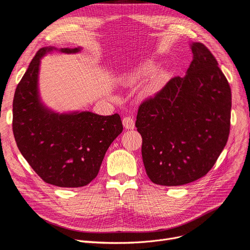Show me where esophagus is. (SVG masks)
Instances as JSON below:
<instances>
[{
  "instance_id": "1",
  "label": "esophagus",
  "mask_w": 250,
  "mask_h": 250,
  "mask_svg": "<svg viewBox=\"0 0 250 250\" xmlns=\"http://www.w3.org/2000/svg\"><path fill=\"white\" fill-rule=\"evenodd\" d=\"M124 126L127 129H134L135 128V120L132 116H125L123 120Z\"/></svg>"
}]
</instances>
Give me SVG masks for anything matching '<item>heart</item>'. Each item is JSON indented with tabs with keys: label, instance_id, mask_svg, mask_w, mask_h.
I'll return each mask as SVG.
<instances>
[{
	"label": "heart",
	"instance_id": "obj_1",
	"mask_svg": "<svg viewBox=\"0 0 250 250\" xmlns=\"http://www.w3.org/2000/svg\"><path fill=\"white\" fill-rule=\"evenodd\" d=\"M155 71H156V68L153 64L147 63L145 65H143V67H141L139 70H137L133 73H128V74L125 75L124 80H125V82H126L128 84H133L142 78L152 76L155 73Z\"/></svg>",
	"mask_w": 250,
	"mask_h": 250
}]
</instances>
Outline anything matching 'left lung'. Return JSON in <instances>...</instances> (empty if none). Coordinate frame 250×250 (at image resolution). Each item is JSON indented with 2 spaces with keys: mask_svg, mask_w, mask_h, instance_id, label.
<instances>
[{
  "mask_svg": "<svg viewBox=\"0 0 250 250\" xmlns=\"http://www.w3.org/2000/svg\"><path fill=\"white\" fill-rule=\"evenodd\" d=\"M185 77H174L139 106L146 173L159 186L177 187L205 176L226 146L231 88L208 48L191 44Z\"/></svg>",
  "mask_w": 250,
  "mask_h": 250,
  "instance_id": "obj_1",
  "label": "left lung"
}]
</instances>
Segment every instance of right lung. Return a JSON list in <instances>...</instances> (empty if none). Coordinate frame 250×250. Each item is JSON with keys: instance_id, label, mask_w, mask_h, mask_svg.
<instances>
[{"instance_id": "obj_1", "label": "right lung", "mask_w": 250, "mask_h": 250, "mask_svg": "<svg viewBox=\"0 0 250 250\" xmlns=\"http://www.w3.org/2000/svg\"><path fill=\"white\" fill-rule=\"evenodd\" d=\"M54 47L41 48L18 83L13 99V134L17 147L35 173L60 188H81L93 180L110 144L123 132L118 113L50 112L39 101L41 58ZM80 48H62L77 52Z\"/></svg>"}]
</instances>
